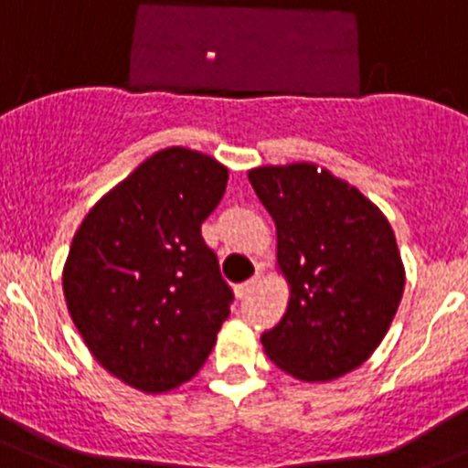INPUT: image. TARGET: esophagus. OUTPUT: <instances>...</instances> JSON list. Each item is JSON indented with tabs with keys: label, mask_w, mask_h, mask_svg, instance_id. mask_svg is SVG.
<instances>
[{
	"label": "esophagus",
	"mask_w": 468,
	"mask_h": 468,
	"mask_svg": "<svg viewBox=\"0 0 468 468\" xmlns=\"http://www.w3.org/2000/svg\"><path fill=\"white\" fill-rule=\"evenodd\" d=\"M261 282H262V276H261V273H256V276L249 278L247 282H242V285L235 287V294H238V299H247V296L251 294V292L256 290V287L261 285Z\"/></svg>",
	"instance_id": "34e87169"
}]
</instances>
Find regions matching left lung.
<instances>
[{
    "label": "left lung",
    "mask_w": 468,
    "mask_h": 468,
    "mask_svg": "<svg viewBox=\"0 0 468 468\" xmlns=\"http://www.w3.org/2000/svg\"><path fill=\"white\" fill-rule=\"evenodd\" d=\"M276 224V269L290 287L281 324L261 337L285 374L330 382L380 346L405 290V267L382 210L314 163L249 169Z\"/></svg>",
    "instance_id": "obj_1"
}]
</instances>
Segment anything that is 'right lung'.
<instances>
[{"label":"right lung","instance_id":"1","mask_svg":"<svg viewBox=\"0 0 468 468\" xmlns=\"http://www.w3.org/2000/svg\"><path fill=\"white\" fill-rule=\"evenodd\" d=\"M229 167L167 146L97 201L63 264L68 313L94 360L144 394L195 378L229 317L233 292L201 224Z\"/></svg>","mask_w":468,"mask_h":468}]
</instances>
